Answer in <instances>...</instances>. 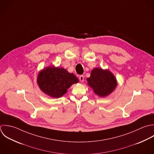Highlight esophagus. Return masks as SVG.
Returning <instances> with one entry per match:
<instances>
[{
	"label": "esophagus",
	"mask_w": 154,
	"mask_h": 154,
	"mask_svg": "<svg viewBox=\"0 0 154 154\" xmlns=\"http://www.w3.org/2000/svg\"><path fill=\"white\" fill-rule=\"evenodd\" d=\"M79 80H80V81L82 83L83 82H84V75H80V77H79Z\"/></svg>",
	"instance_id": "obj_1"
}]
</instances>
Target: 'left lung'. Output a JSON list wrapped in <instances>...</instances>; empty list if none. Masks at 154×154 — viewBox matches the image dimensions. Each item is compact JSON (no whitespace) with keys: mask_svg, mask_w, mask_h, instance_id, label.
I'll return each instance as SVG.
<instances>
[{"mask_svg":"<svg viewBox=\"0 0 154 154\" xmlns=\"http://www.w3.org/2000/svg\"><path fill=\"white\" fill-rule=\"evenodd\" d=\"M88 85L94 93L100 97H106L112 94L117 87V80L114 74L109 69L95 68L87 78Z\"/></svg>","mask_w":154,"mask_h":154,"instance_id":"1","label":"left lung"}]
</instances>
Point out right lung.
Listing matches in <instances>:
<instances>
[{"label":"right lung","mask_w":154,"mask_h":154,"mask_svg":"<svg viewBox=\"0 0 154 154\" xmlns=\"http://www.w3.org/2000/svg\"><path fill=\"white\" fill-rule=\"evenodd\" d=\"M36 82L45 94L58 98L65 95L71 86L79 81L74 74L69 73L66 69L50 66L39 72Z\"/></svg>","instance_id":"obj_1"}]
</instances>
